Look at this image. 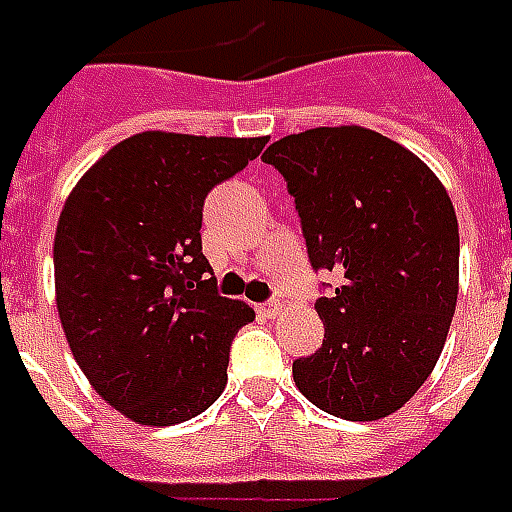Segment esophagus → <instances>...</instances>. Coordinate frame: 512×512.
Instances as JSON below:
<instances>
[{
	"instance_id": "34e87169",
	"label": "esophagus",
	"mask_w": 512,
	"mask_h": 512,
	"mask_svg": "<svg viewBox=\"0 0 512 512\" xmlns=\"http://www.w3.org/2000/svg\"><path fill=\"white\" fill-rule=\"evenodd\" d=\"M279 312H282V304H279V301H268V304L257 306V314H260V317H276Z\"/></svg>"
}]
</instances>
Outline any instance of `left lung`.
I'll list each match as a JSON object with an SVG mask.
<instances>
[{"mask_svg": "<svg viewBox=\"0 0 512 512\" xmlns=\"http://www.w3.org/2000/svg\"><path fill=\"white\" fill-rule=\"evenodd\" d=\"M263 160L285 176L312 266L342 279L314 304L323 347L293 361L295 385L336 418H388L434 372L456 312L448 189L410 149L358 124L287 135Z\"/></svg>", "mask_w": 512, "mask_h": 512, "instance_id": "obj_1", "label": "left lung"}]
</instances>
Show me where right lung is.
I'll use <instances>...</instances> for the list:
<instances>
[{
    "mask_svg": "<svg viewBox=\"0 0 512 512\" xmlns=\"http://www.w3.org/2000/svg\"><path fill=\"white\" fill-rule=\"evenodd\" d=\"M266 143L138 132L64 200L54 236L64 336L94 391L140 426L195 418L225 391L230 342L255 309L208 279L203 200Z\"/></svg>",
    "mask_w": 512,
    "mask_h": 512,
    "instance_id": "obj_1",
    "label": "right lung"
}]
</instances>
